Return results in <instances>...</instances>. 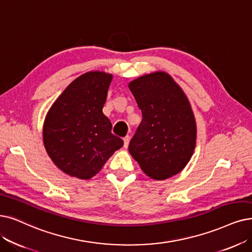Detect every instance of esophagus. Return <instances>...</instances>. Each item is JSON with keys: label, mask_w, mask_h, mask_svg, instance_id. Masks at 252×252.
<instances>
[{"label": "esophagus", "mask_w": 252, "mask_h": 252, "mask_svg": "<svg viewBox=\"0 0 252 252\" xmlns=\"http://www.w3.org/2000/svg\"><path fill=\"white\" fill-rule=\"evenodd\" d=\"M123 140H124V148L127 149V148H128V145H129V142H130V137L127 135V136L124 137Z\"/></svg>", "instance_id": "obj_1"}]
</instances>
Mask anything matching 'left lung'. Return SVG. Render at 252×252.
Listing matches in <instances>:
<instances>
[{"label":"left lung","mask_w":252,"mask_h":252,"mask_svg":"<svg viewBox=\"0 0 252 252\" xmlns=\"http://www.w3.org/2000/svg\"><path fill=\"white\" fill-rule=\"evenodd\" d=\"M128 88L143 114L129 153L154 180L182 172L196 144L195 118L182 88L164 71L139 76Z\"/></svg>","instance_id":"1"}]
</instances>
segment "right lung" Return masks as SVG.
Masks as SVG:
<instances>
[{
  "label": "right lung",
  "instance_id": "1",
  "mask_svg": "<svg viewBox=\"0 0 252 252\" xmlns=\"http://www.w3.org/2000/svg\"><path fill=\"white\" fill-rule=\"evenodd\" d=\"M113 74L89 71L70 84L50 106L43 123V144L63 173L89 180L100 172L123 140L112 133L103 114Z\"/></svg>",
  "mask_w": 252,
  "mask_h": 252
}]
</instances>
